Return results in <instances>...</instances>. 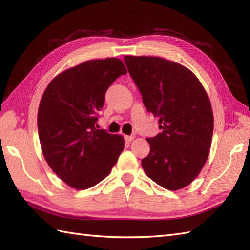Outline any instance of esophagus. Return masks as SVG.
<instances>
[{"label": "esophagus", "mask_w": 250, "mask_h": 250, "mask_svg": "<svg viewBox=\"0 0 250 250\" xmlns=\"http://www.w3.org/2000/svg\"><path fill=\"white\" fill-rule=\"evenodd\" d=\"M125 142L133 141V140H134V135H125Z\"/></svg>", "instance_id": "esophagus-1"}]
</instances>
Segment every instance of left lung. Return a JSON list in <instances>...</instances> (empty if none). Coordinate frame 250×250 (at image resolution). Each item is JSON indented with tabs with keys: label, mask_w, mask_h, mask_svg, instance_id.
I'll list each match as a JSON object with an SVG mask.
<instances>
[{
	"label": "left lung",
	"mask_w": 250,
	"mask_h": 250,
	"mask_svg": "<svg viewBox=\"0 0 250 250\" xmlns=\"http://www.w3.org/2000/svg\"><path fill=\"white\" fill-rule=\"evenodd\" d=\"M125 63L147 111L161 132L146 139V175L161 187L178 190L198 176L209 153L214 116L207 93L194 74L159 57L125 56Z\"/></svg>",
	"instance_id": "8db88e82"
}]
</instances>
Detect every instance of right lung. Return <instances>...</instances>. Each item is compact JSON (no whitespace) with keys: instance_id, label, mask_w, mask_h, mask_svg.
<instances>
[{"instance_id":"1","label":"right lung","mask_w":250,"mask_h":250,"mask_svg":"<svg viewBox=\"0 0 250 250\" xmlns=\"http://www.w3.org/2000/svg\"><path fill=\"white\" fill-rule=\"evenodd\" d=\"M125 74L116 58L90 60L59 74L42 97L37 114L42 151L52 171L72 188L99 184L124 150V137L98 130L95 122L106 90Z\"/></svg>"}]
</instances>
